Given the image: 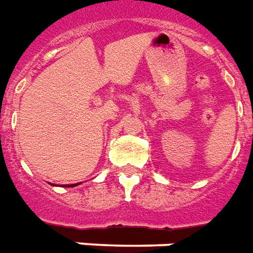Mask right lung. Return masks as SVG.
I'll return each instance as SVG.
<instances>
[{
    "mask_svg": "<svg viewBox=\"0 0 253 253\" xmlns=\"http://www.w3.org/2000/svg\"><path fill=\"white\" fill-rule=\"evenodd\" d=\"M73 185H75V184H72V185H69V187H73Z\"/></svg>",
    "mask_w": 253,
    "mask_h": 253,
    "instance_id": "obj_1",
    "label": "right lung"
}]
</instances>
